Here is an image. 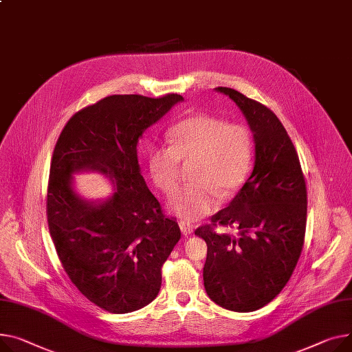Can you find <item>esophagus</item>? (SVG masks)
I'll return each mask as SVG.
<instances>
[{
    "mask_svg": "<svg viewBox=\"0 0 352 352\" xmlns=\"http://www.w3.org/2000/svg\"><path fill=\"white\" fill-rule=\"evenodd\" d=\"M179 229H181V232L184 233V235H192V233H194L192 226H191V225H188V223H184V222H181V223H179Z\"/></svg>",
    "mask_w": 352,
    "mask_h": 352,
    "instance_id": "1",
    "label": "esophagus"
}]
</instances>
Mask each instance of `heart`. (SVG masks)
Listing matches in <instances>:
<instances>
[{
    "mask_svg": "<svg viewBox=\"0 0 352 352\" xmlns=\"http://www.w3.org/2000/svg\"><path fill=\"white\" fill-rule=\"evenodd\" d=\"M173 146H154L147 155L155 186L171 194L179 178L181 161H195L192 185L178 190L167 208L182 222H197L212 214L221 198L235 194L248 178L253 144L242 124H228L218 117L197 114L170 130Z\"/></svg>",
    "mask_w": 352,
    "mask_h": 352,
    "instance_id": "obj_1",
    "label": "heart"
}]
</instances>
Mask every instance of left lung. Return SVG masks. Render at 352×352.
<instances>
[{
    "label": "left lung",
    "instance_id": "left-lung-1",
    "mask_svg": "<svg viewBox=\"0 0 352 352\" xmlns=\"http://www.w3.org/2000/svg\"><path fill=\"white\" fill-rule=\"evenodd\" d=\"M241 109L253 134L252 174L212 223L238 228V235L210 226L195 235L208 245L204 286L218 306L249 313L266 306L289 282L300 257L307 218V191L292 140L266 106L230 87H215Z\"/></svg>",
    "mask_w": 352,
    "mask_h": 352
}]
</instances>
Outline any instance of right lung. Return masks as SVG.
<instances>
[{
  "label": "right lung",
  "instance_id": "add662e5",
  "mask_svg": "<svg viewBox=\"0 0 352 352\" xmlns=\"http://www.w3.org/2000/svg\"><path fill=\"white\" fill-rule=\"evenodd\" d=\"M184 98L113 95L78 111L54 150L48 225L65 272L100 309L124 314L150 304L161 287V266L181 238L164 217L142 175L137 144L144 131ZM98 172L112 194L90 200L74 175Z\"/></svg>",
  "mask_w": 352,
  "mask_h": 352
}]
</instances>
